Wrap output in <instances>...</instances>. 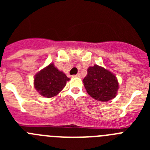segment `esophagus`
I'll list each match as a JSON object with an SVG mask.
<instances>
[{
    "mask_svg": "<svg viewBox=\"0 0 150 150\" xmlns=\"http://www.w3.org/2000/svg\"><path fill=\"white\" fill-rule=\"evenodd\" d=\"M74 76H76V77H80V76H81V74H79V73H78L77 74H76V75H74Z\"/></svg>",
    "mask_w": 150,
    "mask_h": 150,
    "instance_id": "obj_1",
    "label": "esophagus"
}]
</instances>
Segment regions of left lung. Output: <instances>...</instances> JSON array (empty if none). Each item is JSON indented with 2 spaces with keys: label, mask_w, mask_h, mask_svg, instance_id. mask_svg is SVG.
<instances>
[{
  "label": "left lung",
  "mask_w": 150,
  "mask_h": 150,
  "mask_svg": "<svg viewBox=\"0 0 150 150\" xmlns=\"http://www.w3.org/2000/svg\"><path fill=\"white\" fill-rule=\"evenodd\" d=\"M83 83L88 95L99 101H108L114 98L119 88V83L114 74L97 64L88 67Z\"/></svg>",
  "instance_id": "1"
}]
</instances>
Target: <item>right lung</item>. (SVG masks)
Listing matches in <instances>:
<instances>
[{
	"instance_id": "obj_1",
	"label": "right lung",
	"mask_w": 150,
	"mask_h": 150,
	"mask_svg": "<svg viewBox=\"0 0 150 150\" xmlns=\"http://www.w3.org/2000/svg\"><path fill=\"white\" fill-rule=\"evenodd\" d=\"M68 80L70 79L62 71H59L54 64H50L36 74L34 84L35 89L42 96L52 98L64 88Z\"/></svg>"
}]
</instances>
